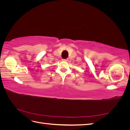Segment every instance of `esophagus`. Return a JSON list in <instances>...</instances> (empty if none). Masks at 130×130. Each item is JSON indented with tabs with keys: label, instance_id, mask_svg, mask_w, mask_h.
<instances>
[{
	"label": "esophagus",
	"instance_id": "esophagus-1",
	"mask_svg": "<svg viewBox=\"0 0 130 130\" xmlns=\"http://www.w3.org/2000/svg\"><path fill=\"white\" fill-rule=\"evenodd\" d=\"M62 61H68V59H62Z\"/></svg>",
	"mask_w": 130,
	"mask_h": 130
}]
</instances>
